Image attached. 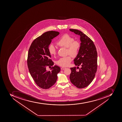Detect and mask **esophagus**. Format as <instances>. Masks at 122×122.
<instances>
[{
  "label": "esophagus",
  "mask_w": 122,
  "mask_h": 122,
  "mask_svg": "<svg viewBox=\"0 0 122 122\" xmlns=\"http://www.w3.org/2000/svg\"><path fill=\"white\" fill-rule=\"evenodd\" d=\"M61 70H64V69H66V68H64V67H61Z\"/></svg>",
  "instance_id": "obj_1"
}]
</instances>
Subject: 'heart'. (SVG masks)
<instances>
[{
	"label": "heart",
	"instance_id": "1",
	"mask_svg": "<svg viewBox=\"0 0 122 122\" xmlns=\"http://www.w3.org/2000/svg\"><path fill=\"white\" fill-rule=\"evenodd\" d=\"M57 45L67 49V53L73 58L77 56L80 48V43L78 41L74 40V38L67 34H65L61 36L56 43ZM51 55L55 56L56 53V50L53 45H50L48 48ZM72 61V58L70 55L60 58L56 61L57 64L62 67H67Z\"/></svg>",
	"mask_w": 122,
	"mask_h": 122
}]
</instances>
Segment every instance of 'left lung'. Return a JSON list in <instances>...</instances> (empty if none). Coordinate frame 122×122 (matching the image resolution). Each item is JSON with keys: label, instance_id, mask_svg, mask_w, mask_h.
Returning a JSON list of instances; mask_svg holds the SVG:
<instances>
[{"label": "left lung", "instance_id": "8db88e82", "mask_svg": "<svg viewBox=\"0 0 122 122\" xmlns=\"http://www.w3.org/2000/svg\"><path fill=\"white\" fill-rule=\"evenodd\" d=\"M70 31L80 36L81 43L79 53L74 59L75 65L81 66L77 71L71 67L70 79L78 88L86 87L92 82L95 77L97 68V53L93 41L87 36L79 30L70 29Z\"/></svg>", "mask_w": 122, "mask_h": 122}]
</instances>
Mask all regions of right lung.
<instances>
[{
	"mask_svg": "<svg viewBox=\"0 0 122 122\" xmlns=\"http://www.w3.org/2000/svg\"><path fill=\"white\" fill-rule=\"evenodd\" d=\"M59 34L53 31L46 32L35 39L29 49L27 61L29 71L36 84L43 89L53 86L60 71V67L56 65L51 67V71L46 69L47 66L54 65L48 48L52 40Z\"/></svg>",
	"mask_w": 122,
	"mask_h": 122,
	"instance_id": "right-lung-1",
	"label": "right lung"
}]
</instances>
